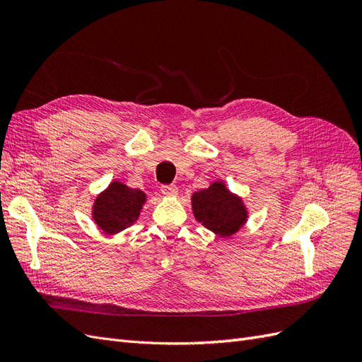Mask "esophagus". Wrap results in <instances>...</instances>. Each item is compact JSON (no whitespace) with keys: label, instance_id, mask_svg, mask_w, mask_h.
<instances>
[{"label":"esophagus","instance_id":"obj_1","mask_svg":"<svg viewBox=\"0 0 362 362\" xmlns=\"http://www.w3.org/2000/svg\"><path fill=\"white\" fill-rule=\"evenodd\" d=\"M160 190L164 196H168V198H175V196L178 194V189L175 187V185H161Z\"/></svg>","mask_w":362,"mask_h":362}]
</instances>
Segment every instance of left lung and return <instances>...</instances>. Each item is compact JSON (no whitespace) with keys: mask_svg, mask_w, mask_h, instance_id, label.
I'll use <instances>...</instances> for the list:
<instances>
[{"mask_svg":"<svg viewBox=\"0 0 362 362\" xmlns=\"http://www.w3.org/2000/svg\"><path fill=\"white\" fill-rule=\"evenodd\" d=\"M190 202L196 221L221 238L233 237L247 222V205L242 196L229 190L222 180H216L206 189L194 192Z\"/></svg>","mask_w":362,"mask_h":362,"instance_id":"obj_1","label":"left lung"}]
</instances>
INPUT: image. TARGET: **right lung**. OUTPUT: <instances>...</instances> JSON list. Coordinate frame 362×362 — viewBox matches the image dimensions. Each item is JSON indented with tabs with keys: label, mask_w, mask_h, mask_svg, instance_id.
<instances>
[{
	"label": "right lung",
	"mask_w": 362,
	"mask_h": 362,
	"mask_svg": "<svg viewBox=\"0 0 362 362\" xmlns=\"http://www.w3.org/2000/svg\"><path fill=\"white\" fill-rule=\"evenodd\" d=\"M146 198L145 192L131 189L127 184L113 180L93 201V222L107 235L122 233L136 223Z\"/></svg>",
	"instance_id": "1"
}]
</instances>
